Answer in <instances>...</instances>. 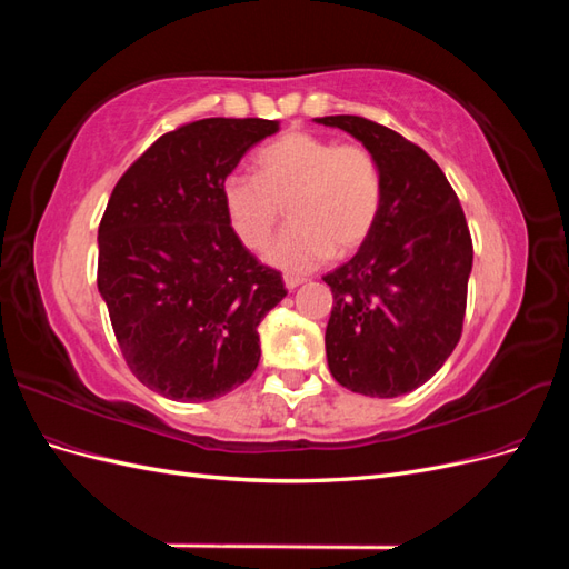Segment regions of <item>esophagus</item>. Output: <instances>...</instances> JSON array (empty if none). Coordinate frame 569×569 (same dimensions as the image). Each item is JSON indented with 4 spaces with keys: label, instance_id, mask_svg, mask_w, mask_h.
Segmentation results:
<instances>
[{
    "label": "esophagus",
    "instance_id": "obj_1",
    "mask_svg": "<svg viewBox=\"0 0 569 569\" xmlns=\"http://www.w3.org/2000/svg\"><path fill=\"white\" fill-rule=\"evenodd\" d=\"M303 278H295V274H284V287L287 289H297L299 284H303Z\"/></svg>",
    "mask_w": 569,
    "mask_h": 569
}]
</instances>
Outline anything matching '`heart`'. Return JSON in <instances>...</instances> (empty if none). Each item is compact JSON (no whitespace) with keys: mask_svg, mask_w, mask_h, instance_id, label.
<instances>
[{"mask_svg":"<svg viewBox=\"0 0 569 569\" xmlns=\"http://www.w3.org/2000/svg\"><path fill=\"white\" fill-rule=\"evenodd\" d=\"M256 176L220 182L222 211L239 242L266 244L282 203L291 226L266 249V261L306 272L335 253L356 251L370 237L382 206V176L363 144H339L313 132H287L256 151Z\"/></svg>","mask_w":569,"mask_h":569,"instance_id":"1","label":"heart"}]
</instances>
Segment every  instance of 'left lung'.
I'll return each mask as SVG.
<instances>
[{
	"label": "left lung",
	"mask_w": 569,
	"mask_h": 569,
	"mask_svg": "<svg viewBox=\"0 0 569 569\" xmlns=\"http://www.w3.org/2000/svg\"><path fill=\"white\" fill-rule=\"evenodd\" d=\"M372 151L382 176L375 228L351 261L325 274L332 313L325 330L335 380L372 399L425 385L462 332L472 239L441 168L418 144L360 116H325Z\"/></svg>",
	"instance_id": "obj_1"
}]
</instances>
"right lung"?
<instances>
[{"label": "right lung", "instance_id": "right-lung-1", "mask_svg": "<svg viewBox=\"0 0 569 569\" xmlns=\"http://www.w3.org/2000/svg\"><path fill=\"white\" fill-rule=\"evenodd\" d=\"M280 130L266 118H203L161 134L113 187L99 222L97 287L118 347L151 391L213 401L253 375L258 325L287 289L239 242L220 182Z\"/></svg>", "mask_w": 569, "mask_h": 569}]
</instances>
